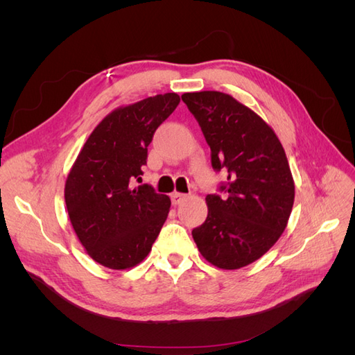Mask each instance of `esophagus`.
<instances>
[{
    "mask_svg": "<svg viewBox=\"0 0 355 355\" xmlns=\"http://www.w3.org/2000/svg\"><path fill=\"white\" fill-rule=\"evenodd\" d=\"M185 198L187 194H182V192H173V194H171V202H173L175 206H178V204H180Z\"/></svg>",
    "mask_w": 355,
    "mask_h": 355,
    "instance_id": "34e87169",
    "label": "esophagus"
}]
</instances>
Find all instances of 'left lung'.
I'll return each instance as SVG.
<instances>
[{
    "label": "left lung",
    "mask_w": 355,
    "mask_h": 355,
    "mask_svg": "<svg viewBox=\"0 0 355 355\" xmlns=\"http://www.w3.org/2000/svg\"><path fill=\"white\" fill-rule=\"evenodd\" d=\"M210 146L211 166L228 171L227 197H206L207 219L192 230L204 259L239 270L262 257L284 232L295 182L275 132L245 105L222 92L184 93Z\"/></svg>",
    "instance_id": "1"
}]
</instances>
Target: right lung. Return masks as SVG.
<instances>
[{
	"label": "right lung",
	"instance_id": "add662e5",
	"mask_svg": "<svg viewBox=\"0 0 355 355\" xmlns=\"http://www.w3.org/2000/svg\"><path fill=\"white\" fill-rule=\"evenodd\" d=\"M176 93L120 106L94 127L71 167L65 202L72 228L93 261L110 270L141 263L163 228L170 198L141 179L148 145L176 110Z\"/></svg>",
	"mask_w": 355,
	"mask_h": 355
}]
</instances>
